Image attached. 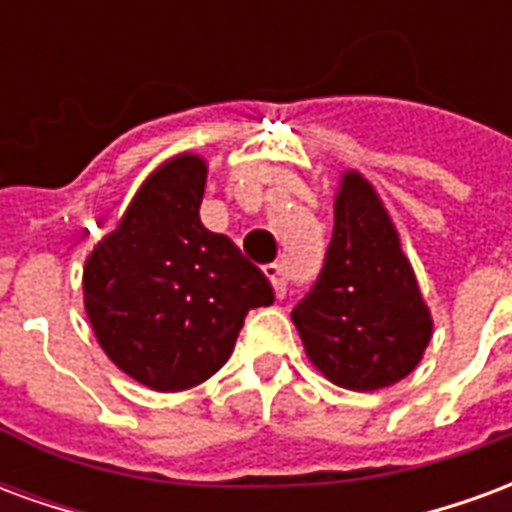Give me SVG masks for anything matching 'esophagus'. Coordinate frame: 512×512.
<instances>
[{"label":"esophagus","instance_id":"1","mask_svg":"<svg viewBox=\"0 0 512 512\" xmlns=\"http://www.w3.org/2000/svg\"><path fill=\"white\" fill-rule=\"evenodd\" d=\"M266 277L271 279V285H274V293H277V299L285 296V288H288V282H285V268L279 266V263H268L266 268Z\"/></svg>","mask_w":512,"mask_h":512}]
</instances>
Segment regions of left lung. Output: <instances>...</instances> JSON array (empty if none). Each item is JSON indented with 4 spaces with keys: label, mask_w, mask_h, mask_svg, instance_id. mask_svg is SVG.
I'll return each mask as SVG.
<instances>
[{
    "label": "left lung",
    "mask_w": 512,
    "mask_h": 512,
    "mask_svg": "<svg viewBox=\"0 0 512 512\" xmlns=\"http://www.w3.org/2000/svg\"><path fill=\"white\" fill-rule=\"evenodd\" d=\"M290 318L312 365L354 392L397 384L428 348L433 321L414 268L373 183L354 169L334 200L321 274Z\"/></svg>",
    "instance_id": "left-lung-1"
}]
</instances>
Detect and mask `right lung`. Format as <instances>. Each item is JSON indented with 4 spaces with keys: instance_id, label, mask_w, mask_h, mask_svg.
Instances as JSON below:
<instances>
[{
    "instance_id": "right-lung-1",
    "label": "right lung",
    "mask_w": 512,
    "mask_h": 512,
    "mask_svg": "<svg viewBox=\"0 0 512 512\" xmlns=\"http://www.w3.org/2000/svg\"><path fill=\"white\" fill-rule=\"evenodd\" d=\"M208 167L180 153L136 191L115 233L84 263V310L106 356L156 392L211 378L246 312L274 290L241 249L200 222Z\"/></svg>"
}]
</instances>
